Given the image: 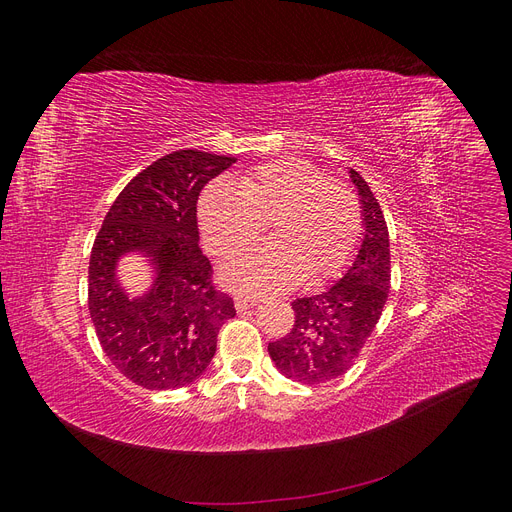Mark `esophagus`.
I'll return each instance as SVG.
<instances>
[{
	"label": "esophagus",
	"instance_id": "obj_1",
	"mask_svg": "<svg viewBox=\"0 0 512 512\" xmlns=\"http://www.w3.org/2000/svg\"><path fill=\"white\" fill-rule=\"evenodd\" d=\"M254 305H258L256 297H247V294H237L235 297V307L239 309V312H245V309H250Z\"/></svg>",
	"mask_w": 512,
	"mask_h": 512
}]
</instances>
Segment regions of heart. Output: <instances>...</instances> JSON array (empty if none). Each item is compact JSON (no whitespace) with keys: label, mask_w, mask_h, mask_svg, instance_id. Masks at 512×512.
<instances>
[{"label":"heart","mask_w":512,"mask_h":512,"mask_svg":"<svg viewBox=\"0 0 512 512\" xmlns=\"http://www.w3.org/2000/svg\"><path fill=\"white\" fill-rule=\"evenodd\" d=\"M198 222L209 250L230 258L250 247L271 224L273 239L224 267V280L241 292L267 294L324 282L352 260L361 241L359 196L342 179L307 160L260 164L239 190L213 183L200 196Z\"/></svg>","instance_id":"b5f03b06"}]
</instances>
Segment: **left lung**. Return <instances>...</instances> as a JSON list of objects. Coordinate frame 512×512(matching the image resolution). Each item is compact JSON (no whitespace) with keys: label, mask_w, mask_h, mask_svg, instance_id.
Here are the masks:
<instances>
[{"label":"left lung","mask_w":512,"mask_h":512,"mask_svg":"<svg viewBox=\"0 0 512 512\" xmlns=\"http://www.w3.org/2000/svg\"><path fill=\"white\" fill-rule=\"evenodd\" d=\"M361 196L363 241L337 282L292 301L294 324L269 344L275 367L294 382L322 384L344 376L374 333L391 288V247L384 213L367 181L350 168Z\"/></svg>","instance_id":"8db88e82"}]
</instances>
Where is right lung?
Masks as SVG:
<instances>
[{"label": "right lung", "instance_id": "obj_1", "mask_svg": "<svg viewBox=\"0 0 512 512\" xmlns=\"http://www.w3.org/2000/svg\"><path fill=\"white\" fill-rule=\"evenodd\" d=\"M237 160L179 149L141 170L108 209L89 258V314L104 354L134 384L181 389L211 363L235 303L215 288L198 247L200 190ZM145 251L157 282L128 300L116 284L118 258Z\"/></svg>", "mask_w": 512, "mask_h": 512}]
</instances>
